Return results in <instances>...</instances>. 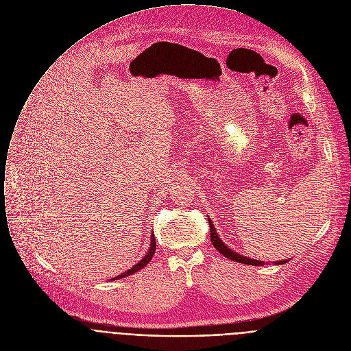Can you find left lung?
I'll list each match as a JSON object with an SVG mask.
<instances>
[{"label":"left lung","mask_w":351,"mask_h":351,"mask_svg":"<svg viewBox=\"0 0 351 351\" xmlns=\"http://www.w3.org/2000/svg\"><path fill=\"white\" fill-rule=\"evenodd\" d=\"M207 220H208V226H210V239H212L213 246H215L223 256H226L227 258H230V260H232V261L242 263V264H249V265H264V264H268V263L261 261V260H254V258L242 256V254L234 252L232 249H230V247L221 241V238L219 237V234H217V231H216V228H215L212 220H210V219H207ZM289 260H291V258H288V260H281V261H274V264L281 265V264L288 263Z\"/></svg>","instance_id":"left-lung-1"}]
</instances>
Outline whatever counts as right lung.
I'll list each match as a JSON object with an SVG mask.
<instances>
[{
  "mask_svg": "<svg viewBox=\"0 0 351 351\" xmlns=\"http://www.w3.org/2000/svg\"><path fill=\"white\" fill-rule=\"evenodd\" d=\"M155 250H156V241H155V235L152 234V235H151V245H149V249H148L147 254H145L141 260H139L135 265H132L130 269H127V271H124L123 274L114 276L113 279H110V281H114V279H120V278H125V276H128V275H131V274H135L136 271H139L141 268H144V267L152 260V257H154V254H155Z\"/></svg>",
  "mask_w": 351,
  "mask_h": 351,
  "instance_id": "right-lung-1",
  "label": "right lung"
}]
</instances>
